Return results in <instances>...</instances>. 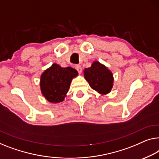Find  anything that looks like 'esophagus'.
I'll return each mask as SVG.
<instances>
[{
    "label": "esophagus",
    "instance_id": "1",
    "mask_svg": "<svg viewBox=\"0 0 159 159\" xmlns=\"http://www.w3.org/2000/svg\"><path fill=\"white\" fill-rule=\"evenodd\" d=\"M75 68L78 70V72H79V73H81V70H82L81 66H80V65H75Z\"/></svg>",
    "mask_w": 159,
    "mask_h": 159
}]
</instances>
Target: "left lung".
<instances>
[{
	"instance_id": "left-lung-1",
	"label": "left lung",
	"mask_w": 159,
	"mask_h": 159,
	"mask_svg": "<svg viewBox=\"0 0 159 159\" xmlns=\"http://www.w3.org/2000/svg\"><path fill=\"white\" fill-rule=\"evenodd\" d=\"M84 78L89 86L101 95L109 93L113 86L112 72L98 61H94L91 67L85 68Z\"/></svg>"
}]
</instances>
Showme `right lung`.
Here are the masks:
<instances>
[{
	"instance_id": "1",
	"label": "right lung",
	"mask_w": 159,
	"mask_h": 159,
	"mask_svg": "<svg viewBox=\"0 0 159 159\" xmlns=\"http://www.w3.org/2000/svg\"><path fill=\"white\" fill-rule=\"evenodd\" d=\"M78 74L74 68H62L53 63L41 75L40 86L43 96L51 103L62 102L70 89L72 79Z\"/></svg>"
}]
</instances>
